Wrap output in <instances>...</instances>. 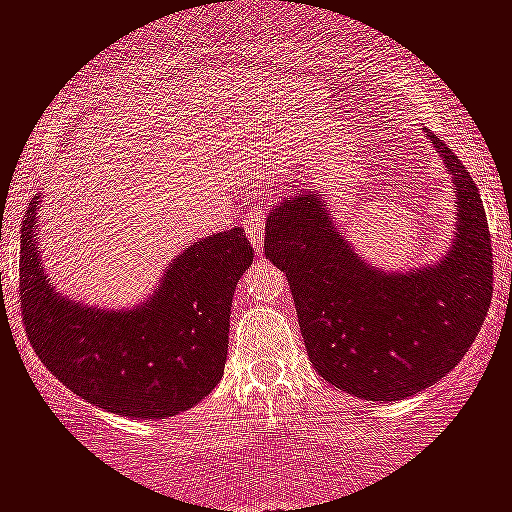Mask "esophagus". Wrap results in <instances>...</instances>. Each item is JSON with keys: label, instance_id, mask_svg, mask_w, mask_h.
<instances>
[{"label": "esophagus", "instance_id": "1", "mask_svg": "<svg viewBox=\"0 0 512 512\" xmlns=\"http://www.w3.org/2000/svg\"><path fill=\"white\" fill-rule=\"evenodd\" d=\"M244 230H246V237L251 239V244H254L256 249H261L263 232H266V213H263L261 208H256V211L246 213Z\"/></svg>", "mask_w": 512, "mask_h": 512}]
</instances>
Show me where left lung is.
Returning <instances> with one entry per match:
<instances>
[{"instance_id":"8db88e82","label":"left lung","mask_w":512,"mask_h":512,"mask_svg":"<svg viewBox=\"0 0 512 512\" xmlns=\"http://www.w3.org/2000/svg\"><path fill=\"white\" fill-rule=\"evenodd\" d=\"M430 140L458 192L456 242L437 268L382 275L365 266L313 194L285 199L266 223V256L285 270L313 368L368 401L418 394L456 368L494 294L475 180L437 135Z\"/></svg>"}]
</instances>
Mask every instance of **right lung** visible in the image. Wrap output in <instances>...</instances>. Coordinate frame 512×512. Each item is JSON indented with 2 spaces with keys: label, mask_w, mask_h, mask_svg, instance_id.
Returning <instances> with one entry per match:
<instances>
[{
  "label": "right lung",
  "mask_w": 512,
  "mask_h": 512,
  "mask_svg": "<svg viewBox=\"0 0 512 512\" xmlns=\"http://www.w3.org/2000/svg\"><path fill=\"white\" fill-rule=\"evenodd\" d=\"M35 204L21 230L18 296L37 358L73 394L128 418H170L204 399L223 377L232 294L254 261L242 227L189 244L149 304L104 313L54 294L37 256Z\"/></svg>",
  "instance_id": "1"
}]
</instances>
